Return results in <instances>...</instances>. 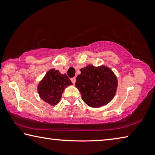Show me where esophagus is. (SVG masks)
I'll return each mask as SVG.
<instances>
[{"mask_svg": "<svg viewBox=\"0 0 155 155\" xmlns=\"http://www.w3.org/2000/svg\"><path fill=\"white\" fill-rule=\"evenodd\" d=\"M71 81H72L73 84H74L75 82H76V78H75V77L72 78H71Z\"/></svg>", "mask_w": 155, "mask_h": 155, "instance_id": "obj_1", "label": "esophagus"}]
</instances>
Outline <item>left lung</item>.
<instances>
[{"label": "left lung", "mask_w": 155, "mask_h": 155, "mask_svg": "<svg viewBox=\"0 0 155 155\" xmlns=\"http://www.w3.org/2000/svg\"><path fill=\"white\" fill-rule=\"evenodd\" d=\"M76 87L83 101L91 107H101L108 104L116 93L117 79L112 70L105 65L95 67L87 65L81 69Z\"/></svg>", "instance_id": "1"}]
</instances>
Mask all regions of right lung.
<instances>
[{"mask_svg": "<svg viewBox=\"0 0 155 155\" xmlns=\"http://www.w3.org/2000/svg\"><path fill=\"white\" fill-rule=\"evenodd\" d=\"M72 85L65 74L59 70L51 69L40 81L38 85V91L40 98L52 106L56 105L61 98L65 88Z\"/></svg>", "mask_w": 155, "mask_h": 155, "instance_id": "obj_1", "label": "right lung"}]
</instances>
